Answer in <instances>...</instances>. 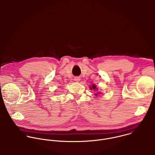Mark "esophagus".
<instances>
[{
  "label": "esophagus",
  "instance_id": "34e87169",
  "mask_svg": "<svg viewBox=\"0 0 155 155\" xmlns=\"http://www.w3.org/2000/svg\"><path fill=\"white\" fill-rule=\"evenodd\" d=\"M74 80H75V81H77V82H78V81L80 80V78L78 77H75L74 78Z\"/></svg>",
  "mask_w": 155,
  "mask_h": 155
}]
</instances>
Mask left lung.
<instances>
[{
    "label": "left lung",
    "mask_w": 155,
    "mask_h": 155,
    "mask_svg": "<svg viewBox=\"0 0 155 155\" xmlns=\"http://www.w3.org/2000/svg\"><path fill=\"white\" fill-rule=\"evenodd\" d=\"M90 89H94V90L95 91V90H97V88L96 85H95L94 84H93L92 85V87H90ZM99 94H100V92H97V94H96L95 95V96H97V95Z\"/></svg>",
    "instance_id": "obj_1"
}]
</instances>
